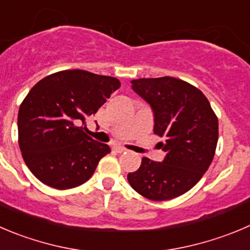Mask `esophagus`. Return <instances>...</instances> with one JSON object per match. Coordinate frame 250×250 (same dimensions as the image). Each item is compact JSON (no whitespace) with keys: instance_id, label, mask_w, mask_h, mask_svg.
<instances>
[{"instance_id":"obj_1","label":"esophagus","mask_w":250,"mask_h":250,"mask_svg":"<svg viewBox=\"0 0 250 250\" xmlns=\"http://www.w3.org/2000/svg\"><path fill=\"white\" fill-rule=\"evenodd\" d=\"M113 151H115L116 153H123V152H125V151H126V149L123 148V147H120V146H114L113 147Z\"/></svg>"}]
</instances>
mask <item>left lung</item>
<instances>
[{"label":"left lung","mask_w":250,"mask_h":250,"mask_svg":"<svg viewBox=\"0 0 250 250\" xmlns=\"http://www.w3.org/2000/svg\"><path fill=\"white\" fill-rule=\"evenodd\" d=\"M132 91L153 111V132L166 157L154 162L144 157L127 174L132 189L149 200H170L189 191L208 170L215 156L218 120L203 92L174 77L139 78Z\"/></svg>","instance_id":"8db88e82"}]
</instances>
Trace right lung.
<instances>
[{"label":"right lung","instance_id":"1","mask_svg":"<svg viewBox=\"0 0 250 250\" xmlns=\"http://www.w3.org/2000/svg\"><path fill=\"white\" fill-rule=\"evenodd\" d=\"M120 87V81L83 70H66L42 78L18 111V139L23 159L42 183L71 189L93 175L110 147L83 130Z\"/></svg>","mask_w":250,"mask_h":250}]
</instances>
